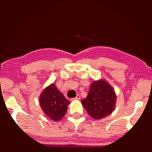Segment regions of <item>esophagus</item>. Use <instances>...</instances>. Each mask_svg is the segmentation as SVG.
I'll return each mask as SVG.
<instances>
[{"label":"esophagus","instance_id":"obj_1","mask_svg":"<svg viewBox=\"0 0 152 152\" xmlns=\"http://www.w3.org/2000/svg\"><path fill=\"white\" fill-rule=\"evenodd\" d=\"M80 94H77L75 98L72 99V101H75V100H80Z\"/></svg>","mask_w":152,"mask_h":152}]
</instances>
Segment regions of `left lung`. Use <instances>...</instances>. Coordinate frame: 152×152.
<instances>
[{"label": "left lung", "mask_w": 152, "mask_h": 152, "mask_svg": "<svg viewBox=\"0 0 152 152\" xmlns=\"http://www.w3.org/2000/svg\"><path fill=\"white\" fill-rule=\"evenodd\" d=\"M115 101L114 90L107 82L101 80L91 84L88 94L82 100V104L92 118L101 119L112 113Z\"/></svg>", "instance_id": "obj_1"}]
</instances>
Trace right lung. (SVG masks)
I'll return each instance as SVG.
<instances>
[{"mask_svg": "<svg viewBox=\"0 0 152 152\" xmlns=\"http://www.w3.org/2000/svg\"><path fill=\"white\" fill-rule=\"evenodd\" d=\"M39 103L43 112L55 121L62 119L68 110L70 102L56 88L55 84H51L43 91Z\"/></svg>", "mask_w": 152, "mask_h": 152, "instance_id": "right-lung-1", "label": "right lung"}]
</instances>
